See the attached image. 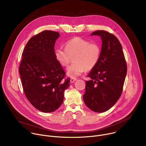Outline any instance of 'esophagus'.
Wrapping results in <instances>:
<instances>
[{
	"label": "esophagus",
	"mask_w": 146,
	"mask_h": 146,
	"mask_svg": "<svg viewBox=\"0 0 146 146\" xmlns=\"http://www.w3.org/2000/svg\"><path fill=\"white\" fill-rule=\"evenodd\" d=\"M76 80H77V78H72L70 79V82H71V83H73V82H74Z\"/></svg>",
	"instance_id": "obj_1"
}]
</instances>
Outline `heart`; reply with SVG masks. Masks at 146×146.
Masks as SVG:
<instances>
[{
	"mask_svg": "<svg viewBox=\"0 0 146 146\" xmlns=\"http://www.w3.org/2000/svg\"><path fill=\"white\" fill-rule=\"evenodd\" d=\"M101 51L98 43H91L88 40L76 37L67 41L65 48L56 49L55 55L62 67H67L73 58L74 63L68 68L67 74L74 78L95 68L99 60Z\"/></svg>",
	"mask_w": 146,
	"mask_h": 146,
	"instance_id": "1",
	"label": "heart"
}]
</instances>
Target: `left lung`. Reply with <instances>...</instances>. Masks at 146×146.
<instances>
[{
	"label": "left lung",
	"instance_id": "8db88e82",
	"mask_svg": "<svg viewBox=\"0 0 146 146\" xmlns=\"http://www.w3.org/2000/svg\"><path fill=\"white\" fill-rule=\"evenodd\" d=\"M102 40L98 64L91 70L86 81L83 99L91 110L102 113L113 107L120 98L125 79L127 66L121 44L113 34L103 30L94 32Z\"/></svg>",
	"mask_w": 146,
	"mask_h": 146
}]
</instances>
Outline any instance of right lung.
<instances>
[{
  "instance_id": "right-lung-1",
  "label": "right lung",
  "mask_w": 146,
  "mask_h": 146,
  "mask_svg": "<svg viewBox=\"0 0 146 146\" xmlns=\"http://www.w3.org/2000/svg\"><path fill=\"white\" fill-rule=\"evenodd\" d=\"M58 32L44 31L26 44L19 67L24 94L32 105L44 113L55 111L63 103L70 78L56 60L54 46Z\"/></svg>"
}]
</instances>
